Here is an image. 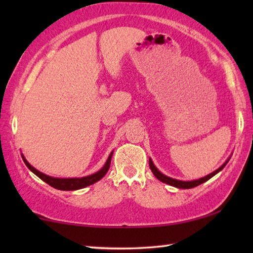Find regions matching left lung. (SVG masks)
Wrapping results in <instances>:
<instances>
[{"mask_svg": "<svg viewBox=\"0 0 253 253\" xmlns=\"http://www.w3.org/2000/svg\"><path fill=\"white\" fill-rule=\"evenodd\" d=\"M229 160H230V157H229ZM229 160L226 161L223 165L220 166L219 169L214 170L213 173L209 174V175H207V176H204V177H202V178L194 179V181H179V179H175V178L166 176V175L161 173L160 170H158V169H156V166L154 165V163H153V161L151 160V158H149V168H151L153 174L155 175V177L160 179V181L163 182V183H166V184H169V185H172V186H175V187H177V188H192V187H195V186L200 185V184H202V183H204V182L209 181V179L211 178V177H213L214 175L219 173L220 170L223 169V168L226 165V163L229 162Z\"/></svg>", "mask_w": 253, "mask_h": 253, "instance_id": "obj_1", "label": "left lung"}]
</instances>
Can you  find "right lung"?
<instances>
[{
	"instance_id": "obj_1",
	"label": "right lung",
	"mask_w": 253,
	"mask_h": 253,
	"mask_svg": "<svg viewBox=\"0 0 253 253\" xmlns=\"http://www.w3.org/2000/svg\"><path fill=\"white\" fill-rule=\"evenodd\" d=\"M111 156H113V152L110 153V155L107 160L106 164L104 165V168L98 170L97 173L89 175V176H84V177H77V178H58V177H51L49 175H45L43 173H41L40 170H38L33 168L32 165L29 164V162L25 160L24 156L22 155L23 162L25 163V165L28 166V169L31 170L32 173L37 175L38 177H40L42 181L45 182L46 184H49L50 186H52L57 190H61V191H75V190H79V188H84L85 186L91 185V184L96 183L105 176L106 173L108 172V169L110 168V162H111Z\"/></svg>"
}]
</instances>
